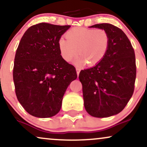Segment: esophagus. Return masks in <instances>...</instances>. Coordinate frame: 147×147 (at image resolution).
<instances>
[{
  "mask_svg": "<svg viewBox=\"0 0 147 147\" xmlns=\"http://www.w3.org/2000/svg\"><path fill=\"white\" fill-rule=\"evenodd\" d=\"M76 70H77V75L79 76V72H80V68H76Z\"/></svg>",
  "mask_w": 147,
  "mask_h": 147,
  "instance_id": "34e87169",
  "label": "esophagus"
}]
</instances>
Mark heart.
<instances>
[{
    "label": "heart",
    "instance_id": "1",
    "mask_svg": "<svg viewBox=\"0 0 147 147\" xmlns=\"http://www.w3.org/2000/svg\"><path fill=\"white\" fill-rule=\"evenodd\" d=\"M67 39L61 37L58 40L60 54L64 60L70 62L77 55V64L86 62L90 66L97 64L105 57L110 44V36L105 29L77 27L66 33Z\"/></svg>",
    "mask_w": 147,
    "mask_h": 147
}]
</instances>
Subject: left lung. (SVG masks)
<instances>
[{
  "label": "left lung",
  "mask_w": 147,
  "mask_h": 147,
  "mask_svg": "<svg viewBox=\"0 0 147 147\" xmlns=\"http://www.w3.org/2000/svg\"><path fill=\"white\" fill-rule=\"evenodd\" d=\"M105 29L110 36L102 60L81 70L85 109L95 117H108L123 110L133 95L136 77L134 48L125 33L111 24L90 26Z\"/></svg>",
  "instance_id": "obj_1"
}]
</instances>
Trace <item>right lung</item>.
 I'll use <instances>...</instances> for the list:
<instances>
[{
	"label": "right lung",
	"instance_id": "add662e5",
	"mask_svg": "<svg viewBox=\"0 0 147 147\" xmlns=\"http://www.w3.org/2000/svg\"><path fill=\"white\" fill-rule=\"evenodd\" d=\"M70 26L39 23L26 31L16 50L13 77L18 101L40 118L54 116L66 89L77 78L73 65L60 54L58 40Z\"/></svg>",
	"mask_w": 147,
	"mask_h": 147
}]
</instances>
